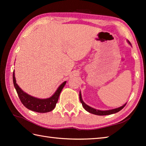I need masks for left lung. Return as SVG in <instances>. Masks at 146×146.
Listing matches in <instances>:
<instances>
[{
  "mask_svg": "<svg viewBox=\"0 0 146 146\" xmlns=\"http://www.w3.org/2000/svg\"><path fill=\"white\" fill-rule=\"evenodd\" d=\"M130 43V42H129ZM80 100L81 102V103L83 105V108H85V109L88 111V112L93 113V114H95V115H110V114H113L115 113H117L118 111H119L120 110H121L122 109V108L125 106V105H123V106L120 107L119 108H115V109H112V110H105V111H102V110H96L95 108H93L92 107H90L88 105H87L86 104H85L84 103V102L82 100V95L81 94H80Z\"/></svg>",
  "mask_w": 146,
  "mask_h": 146,
  "instance_id": "8db88e82",
  "label": "left lung"
}]
</instances>
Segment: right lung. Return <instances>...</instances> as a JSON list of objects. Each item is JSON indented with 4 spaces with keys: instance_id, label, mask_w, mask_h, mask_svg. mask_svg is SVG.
Masks as SVG:
<instances>
[{
    "instance_id": "1",
    "label": "right lung",
    "mask_w": 146,
    "mask_h": 146,
    "mask_svg": "<svg viewBox=\"0 0 146 146\" xmlns=\"http://www.w3.org/2000/svg\"><path fill=\"white\" fill-rule=\"evenodd\" d=\"M66 82H63L59 86L57 90L51 97L46 99H39L32 96L29 95L24 92L16 83V80L14 76V71L13 72V83L14 87L16 90L17 95L21 102L24 106L28 109L39 113L49 112L55 108L56 104L58 102L59 96Z\"/></svg>"
}]
</instances>
